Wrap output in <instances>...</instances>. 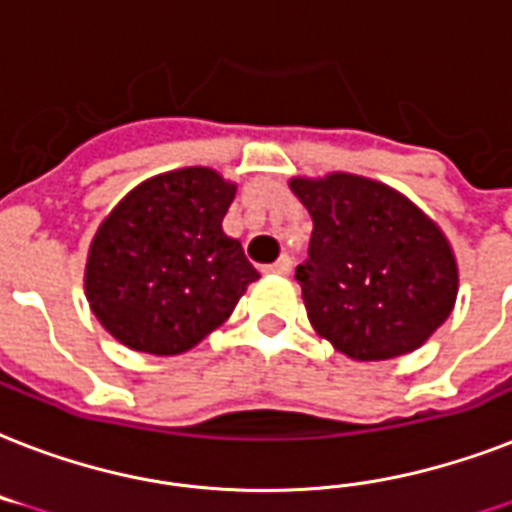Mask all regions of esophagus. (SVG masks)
Returning <instances> with one entry per match:
<instances>
[{
    "label": "esophagus",
    "instance_id": "1",
    "mask_svg": "<svg viewBox=\"0 0 512 512\" xmlns=\"http://www.w3.org/2000/svg\"><path fill=\"white\" fill-rule=\"evenodd\" d=\"M291 267H293L291 256H285L283 253V256L275 261V264H269L267 272H275V275H288V272H291Z\"/></svg>",
    "mask_w": 512,
    "mask_h": 512
}]
</instances>
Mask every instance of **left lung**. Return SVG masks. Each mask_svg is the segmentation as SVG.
Returning a JSON list of instances; mask_svg holds the SVG:
<instances>
[{
  "label": "left lung",
  "instance_id": "1",
  "mask_svg": "<svg viewBox=\"0 0 512 512\" xmlns=\"http://www.w3.org/2000/svg\"><path fill=\"white\" fill-rule=\"evenodd\" d=\"M312 216L310 259L296 267L307 318L360 363L419 350L454 310L459 267L443 229L398 189L355 176H293Z\"/></svg>",
  "mask_w": 512,
  "mask_h": 512
}]
</instances>
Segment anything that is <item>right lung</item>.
<instances>
[{"label":"right lung","instance_id":"right-lung-1","mask_svg":"<svg viewBox=\"0 0 512 512\" xmlns=\"http://www.w3.org/2000/svg\"><path fill=\"white\" fill-rule=\"evenodd\" d=\"M237 184L178 168L133 186L101 221L85 264L98 323L128 350L181 355L232 315L259 272L221 227Z\"/></svg>","mask_w":512,"mask_h":512}]
</instances>
